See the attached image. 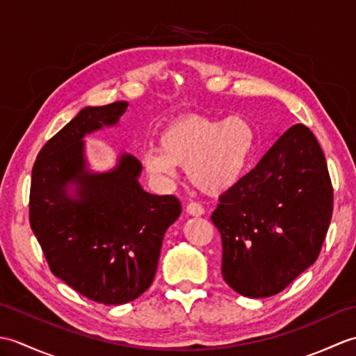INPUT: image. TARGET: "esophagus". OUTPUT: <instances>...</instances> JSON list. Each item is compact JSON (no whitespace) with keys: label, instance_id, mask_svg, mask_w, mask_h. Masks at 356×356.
Segmentation results:
<instances>
[{"label":"esophagus","instance_id":"1","mask_svg":"<svg viewBox=\"0 0 356 356\" xmlns=\"http://www.w3.org/2000/svg\"><path fill=\"white\" fill-rule=\"evenodd\" d=\"M186 213L191 214V216L199 217L202 214H205V208H203L200 203H197V202H190L186 205Z\"/></svg>","mask_w":356,"mask_h":356}]
</instances>
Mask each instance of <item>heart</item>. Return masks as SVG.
I'll use <instances>...</instances> for the list:
<instances>
[{"instance_id": "b5f03b06", "label": "heart", "mask_w": 356, "mask_h": 356, "mask_svg": "<svg viewBox=\"0 0 356 356\" xmlns=\"http://www.w3.org/2000/svg\"><path fill=\"white\" fill-rule=\"evenodd\" d=\"M159 145L142 153L143 166L159 184H174L177 166H186L194 186L207 194H220L243 174L255 145V131L241 116L223 120L180 116L162 131Z\"/></svg>"}]
</instances>
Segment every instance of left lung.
<instances>
[{
    "label": "left lung",
    "mask_w": 356,
    "mask_h": 356,
    "mask_svg": "<svg viewBox=\"0 0 356 356\" xmlns=\"http://www.w3.org/2000/svg\"><path fill=\"white\" fill-rule=\"evenodd\" d=\"M218 200L211 220L222 236L225 282L249 298L282 292L318 259L334 211L314 133L292 125Z\"/></svg>",
    "instance_id": "8db88e82"
}]
</instances>
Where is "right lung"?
I'll list each match as a JSON object with an SVG mask.
<instances>
[{
  "label": "right lung",
  "mask_w": 356,
  "mask_h": 356,
  "mask_svg": "<svg viewBox=\"0 0 356 356\" xmlns=\"http://www.w3.org/2000/svg\"><path fill=\"white\" fill-rule=\"evenodd\" d=\"M127 107L119 101L81 110L41 148L30 185V226L53 275L107 306L148 289L165 232L182 213L172 194L142 190V165L131 154L108 172L87 170L82 138L118 124Z\"/></svg>",
  "instance_id": "add662e5"
}]
</instances>
